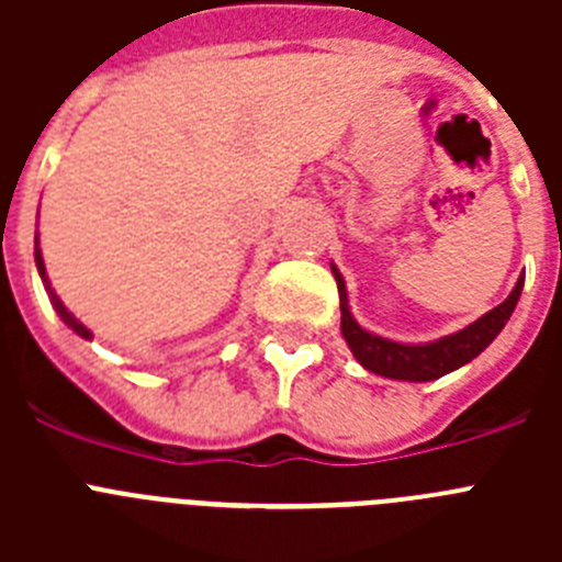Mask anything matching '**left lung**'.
Here are the masks:
<instances>
[{
  "instance_id": "8db88e82",
  "label": "left lung",
  "mask_w": 562,
  "mask_h": 562,
  "mask_svg": "<svg viewBox=\"0 0 562 562\" xmlns=\"http://www.w3.org/2000/svg\"><path fill=\"white\" fill-rule=\"evenodd\" d=\"M335 272L337 292H340V331L349 342L351 355L357 357L362 369H369L371 374L389 376V380H408V382H428L439 380V376L450 374V371L461 369L470 360L481 355V351L501 335V329L506 326L509 315L518 306L520 290H524V276L518 278L515 290L509 292L504 304H498L495 310H490L486 315H481L475 324L464 326L461 331L448 337H439V340L430 342H396L389 337H380L374 331L362 329L355 321L349 310V295H346V281L337 272V267L331 265Z\"/></svg>"
}]
</instances>
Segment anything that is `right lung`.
<instances>
[{
	"label": "right lung",
	"instance_id": "add662e5",
	"mask_svg": "<svg viewBox=\"0 0 562 562\" xmlns=\"http://www.w3.org/2000/svg\"><path fill=\"white\" fill-rule=\"evenodd\" d=\"M36 267H38V276H42V284H44V290H47V295H49V304H53V310L58 312V317H61L64 324H67L69 329L76 331L78 337H83V340H89V337H92V331H89L87 326H83L81 321H78V317L72 315V312L67 310V306L61 304V297L56 295V290H53V284H49L47 270H44V258H42V250H38V236H36Z\"/></svg>",
	"mask_w": 562,
	"mask_h": 562
}]
</instances>
